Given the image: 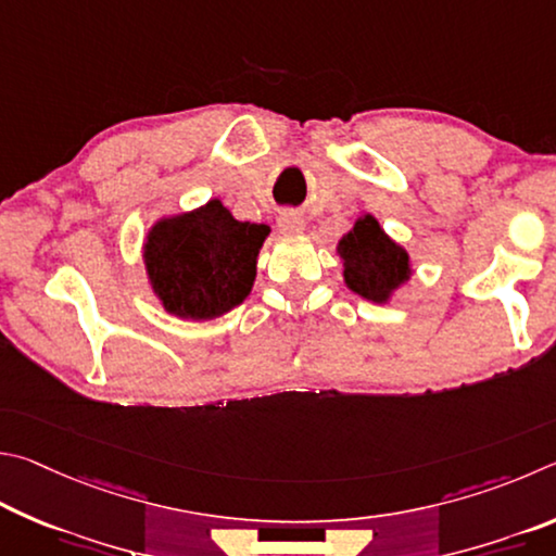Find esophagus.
I'll list each match as a JSON object with an SVG mask.
<instances>
[{
  "label": "esophagus",
  "instance_id": "obj_1",
  "mask_svg": "<svg viewBox=\"0 0 556 556\" xmlns=\"http://www.w3.org/2000/svg\"><path fill=\"white\" fill-rule=\"evenodd\" d=\"M278 229L283 233H300L305 231V219L298 212H283L278 217Z\"/></svg>",
  "mask_w": 556,
  "mask_h": 556
}]
</instances>
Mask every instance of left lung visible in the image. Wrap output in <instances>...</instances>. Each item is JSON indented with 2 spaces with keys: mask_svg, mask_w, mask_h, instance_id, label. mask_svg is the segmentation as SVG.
Instances as JSON below:
<instances>
[{
  "mask_svg": "<svg viewBox=\"0 0 556 556\" xmlns=\"http://www.w3.org/2000/svg\"><path fill=\"white\" fill-rule=\"evenodd\" d=\"M337 253L344 263V283L356 295L383 305L413 276L410 256L383 231L374 214L358 217L354 229L339 239Z\"/></svg>",
  "mask_w": 556,
  "mask_h": 556,
  "instance_id": "left-lung-1",
  "label": "left lung"
}]
</instances>
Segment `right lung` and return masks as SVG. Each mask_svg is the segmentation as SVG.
Wrapping results in <instances>:
<instances>
[{
  "label": "right lung",
  "instance_id": "obj_1",
  "mask_svg": "<svg viewBox=\"0 0 556 556\" xmlns=\"http://www.w3.org/2000/svg\"><path fill=\"white\" fill-rule=\"evenodd\" d=\"M266 224L239 222L219 200L163 217L143 243V263L165 313L214 319L249 298Z\"/></svg>",
  "mask_w": 556,
  "mask_h": 556
}]
</instances>
